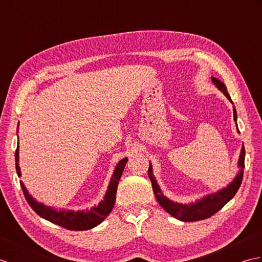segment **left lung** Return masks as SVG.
<instances>
[{"instance_id": "left-lung-1", "label": "left lung", "mask_w": 262, "mask_h": 262, "mask_svg": "<svg viewBox=\"0 0 262 262\" xmlns=\"http://www.w3.org/2000/svg\"><path fill=\"white\" fill-rule=\"evenodd\" d=\"M211 80H213L214 84L219 88L220 90L225 94L226 98L232 102V99L230 97V94L227 93V89H226L224 83L220 80L215 79V77H211ZM233 116H234V120L236 121L235 108H233ZM244 158H246V151H244V146H242L240 160H238V168H240V172H238L235 179L233 180L229 186L224 189H222V190H220L219 192L208 194V196L204 197L202 200H198V202H196V203L188 204V205L173 203L163 196V193H162V191H161L158 182H157V180H155V178L153 176L152 164H149L147 173H148V178L151 179L154 194H155V197H157V200L170 215H172L174 219L180 220L182 222H196V221L206 220V219H208V217L213 216L220 209L223 208L226 203H229L230 200L234 197V194L238 190V188H240L241 183H242V179H243Z\"/></svg>"}]
</instances>
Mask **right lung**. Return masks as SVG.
<instances>
[{"label": "right lung", "mask_w": 262, "mask_h": 262, "mask_svg": "<svg viewBox=\"0 0 262 262\" xmlns=\"http://www.w3.org/2000/svg\"><path fill=\"white\" fill-rule=\"evenodd\" d=\"M19 126V125H18ZM127 162V159H122L120 162L116 165L115 172L111 178L108 190L105 192L104 199L102 200L96 207L91 208L90 210H83V211H73V210H55L48 206H45L42 204L37 203L33 199L28 190L22 185V191H24L25 197L27 199L28 204L30 205V207L36 211V213L52 223L59 225L64 227L66 230L71 231H85L90 230L92 227L99 225L101 222L107 217L111 209H113L116 200V192L117 187H118V182L120 180V177L124 171L125 164ZM15 169L16 173L19 177H21L20 166H19V143L18 147L15 149Z\"/></svg>", "instance_id": "obj_1"}]
</instances>
